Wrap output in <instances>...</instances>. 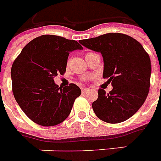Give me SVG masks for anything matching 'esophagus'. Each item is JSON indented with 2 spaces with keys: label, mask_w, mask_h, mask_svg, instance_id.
Segmentation results:
<instances>
[{
  "label": "esophagus",
  "mask_w": 161,
  "mask_h": 161,
  "mask_svg": "<svg viewBox=\"0 0 161 161\" xmlns=\"http://www.w3.org/2000/svg\"><path fill=\"white\" fill-rule=\"evenodd\" d=\"M89 89H86V88H82V92H83V94H84V93H87L88 91H89Z\"/></svg>",
  "instance_id": "obj_1"
}]
</instances>
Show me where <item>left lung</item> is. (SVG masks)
I'll return each mask as SVG.
<instances>
[{"label":"left lung","mask_w":161,"mask_h":161,"mask_svg":"<svg viewBox=\"0 0 161 161\" xmlns=\"http://www.w3.org/2000/svg\"><path fill=\"white\" fill-rule=\"evenodd\" d=\"M81 44L102 54L103 77L113 90L99 89L93 110L102 121L118 124L133 116L147 98L150 87L151 62L142 44L125 34L108 33L81 40Z\"/></svg>","instance_id":"obj_1"}]
</instances>
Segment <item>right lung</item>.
I'll return each instance as SVG.
<instances>
[{
  "instance_id": "obj_1",
  "label": "right lung",
  "mask_w": 161,
  "mask_h": 161,
  "mask_svg": "<svg viewBox=\"0 0 161 161\" xmlns=\"http://www.w3.org/2000/svg\"><path fill=\"white\" fill-rule=\"evenodd\" d=\"M83 49L75 40L54 35H42L26 44L11 69L14 98L27 117L42 126L62 123L71 113L79 87L64 88L53 78L65 72L70 52Z\"/></svg>"
}]
</instances>
